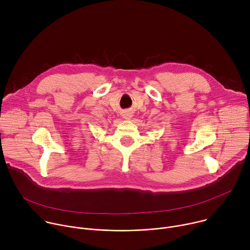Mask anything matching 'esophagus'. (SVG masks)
Returning a JSON list of instances; mask_svg holds the SVG:
<instances>
[{"mask_svg": "<svg viewBox=\"0 0 250 250\" xmlns=\"http://www.w3.org/2000/svg\"><path fill=\"white\" fill-rule=\"evenodd\" d=\"M131 117H132V114H131L130 112H124V115H123V118H124V119L129 120Z\"/></svg>", "mask_w": 250, "mask_h": 250, "instance_id": "esophagus-1", "label": "esophagus"}]
</instances>
